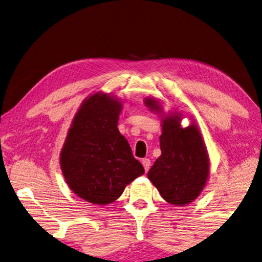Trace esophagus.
I'll return each instance as SVG.
<instances>
[{
	"instance_id": "esophagus-1",
	"label": "esophagus",
	"mask_w": 262,
	"mask_h": 262,
	"mask_svg": "<svg viewBox=\"0 0 262 262\" xmlns=\"http://www.w3.org/2000/svg\"><path fill=\"white\" fill-rule=\"evenodd\" d=\"M150 163H151V162H150L149 158H143V159H142V165H143L145 172H147L149 168H150Z\"/></svg>"
}]
</instances>
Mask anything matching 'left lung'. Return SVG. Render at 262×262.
Wrapping results in <instances>:
<instances>
[{
	"label": "left lung",
	"instance_id": "left-lung-1",
	"mask_svg": "<svg viewBox=\"0 0 262 262\" xmlns=\"http://www.w3.org/2000/svg\"><path fill=\"white\" fill-rule=\"evenodd\" d=\"M144 104L159 112L161 105L154 98ZM179 113L163 119L159 136L162 155L148 172V178L156 186L162 198L174 206L188 205L205 188L209 174V157L196 125L183 128Z\"/></svg>",
	"mask_w": 262,
	"mask_h": 262
}]
</instances>
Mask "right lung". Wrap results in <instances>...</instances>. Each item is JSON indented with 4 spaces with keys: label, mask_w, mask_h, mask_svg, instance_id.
<instances>
[{
    "label": "right lung",
    "mask_w": 262,
    "mask_h": 262,
    "mask_svg": "<svg viewBox=\"0 0 262 262\" xmlns=\"http://www.w3.org/2000/svg\"><path fill=\"white\" fill-rule=\"evenodd\" d=\"M121 101L97 94L83 101L61 150L62 173L69 188L94 205H108L144 173L118 129Z\"/></svg>",
    "instance_id": "add662e5"
}]
</instances>
